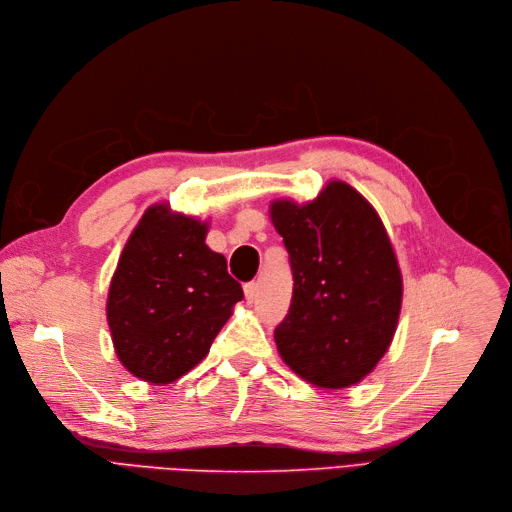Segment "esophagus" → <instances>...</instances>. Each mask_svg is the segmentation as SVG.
Instances as JSON below:
<instances>
[{
	"label": "esophagus",
	"instance_id": "esophagus-1",
	"mask_svg": "<svg viewBox=\"0 0 512 512\" xmlns=\"http://www.w3.org/2000/svg\"><path fill=\"white\" fill-rule=\"evenodd\" d=\"M243 294H246V300L252 304L258 298V283L250 281V283L243 285Z\"/></svg>",
	"mask_w": 512,
	"mask_h": 512
}]
</instances>
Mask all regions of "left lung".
<instances>
[{"instance_id": "left-lung-1", "label": "left lung", "mask_w": 512, "mask_h": 512, "mask_svg": "<svg viewBox=\"0 0 512 512\" xmlns=\"http://www.w3.org/2000/svg\"><path fill=\"white\" fill-rule=\"evenodd\" d=\"M271 221L289 254L294 294L275 329L291 371L348 387L387 352L402 308V275L375 208L344 181L312 202L275 200Z\"/></svg>"}]
</instances>
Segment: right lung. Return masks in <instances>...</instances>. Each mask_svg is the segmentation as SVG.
Wrapping results in <instances>:
<instances>
[{
  "label": "right lung",
  "mask_w": 512,
  "mask_h": 512,
  "mask_svg": "<svg viewBox=\"0 0 512 512\" xmlns=\"http://www.w3.org/2000/svg\"><path fill=\"white\" fill-rule=\"evenodd\" d=\"M206 233L198 218L156 204L120 254L106 316L118 360L143 381L173 383L196 367L243 300Z\"/></svg>",
  "instance_id": "1"
}]
</instances>
